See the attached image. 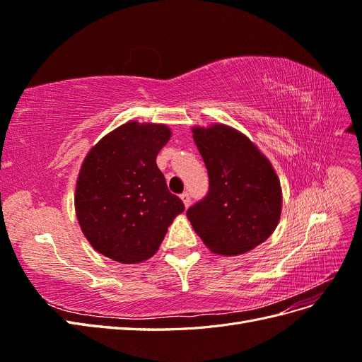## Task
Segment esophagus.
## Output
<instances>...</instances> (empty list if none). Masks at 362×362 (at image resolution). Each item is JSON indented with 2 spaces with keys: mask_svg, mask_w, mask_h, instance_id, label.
<instances>
[{
  "mask_svg": "<svg viewBox=\"0 0 362 362\" xmlns=\"http://www.w3.org/2000/svg\"><path fill=\"white\" fill-rule=\"evenodd\" d=\"M181 201L184 202V206H185V208H189V206H190V194H189L187 192H184V193L181 194Z\"/></svg>",
  "mask_w": 362,
  "mask_h": 362,
  "instance_id": "esophagus-1",
  "label": "esophagus"
}]
</instances>
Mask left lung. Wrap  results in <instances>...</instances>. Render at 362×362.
<instances>
[{
    "label": "left lung",
    "mask_w": 362,
    "mask_h": 362,
    "mask_svg": "<svg viewBox=\"0 0 362 362\" xmlns=\"http://www.w3.org/2000/svg\"><path fill=\"white\" fill-rule=\"evenodd\" d=\"M210 178L205 198L187 217L204 245L226 257L249 252L275 231L282 190L269 158L238 129L225 124L193 127Z\"/></svg>",
    "instance_id": "obj_1"
}]
</instances>
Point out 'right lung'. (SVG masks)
I'll return each instance as SVG.
<instances>
[{
    "label": "right lung",
    "mask_w": 362,
    "mask_h": 362,
    "mask_svg": "<svg viewBox=\"0 0 362 362\" xmlns=\"http://www.w3.org/2000/svg\"><path fill=\"white\" fill-rule=\"evenodd\" d=\"M170 136L164 124L129 120L87 152L75 185V213L101 255L124 264L151 258L184 211L157 166Z\"/></svg>",
    "instance_id": "obj_1"
}]
</instances>
